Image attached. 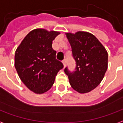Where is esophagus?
<instances>
[{"label":"esophagus","mask_w":123,"mask_h":123,"mask_svg":"<svg viewBox=\"0 0 123 123\" xmlns=\"http://www.w3.org/2000/svg\"><path fill=\"white\" fill-rule=\"evenodd\" d=\"M62 63H63L64 67H66V65H67V59H64V60L62 61Z\"/></svg>","instance_id":"obj_1"}]
</instances>
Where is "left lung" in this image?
Here are the masks:
<instances>
[{
  "label": "left lung",
  "mask_w": 123,
  "mask_h": 123,
  "mask_svg": "<svg viewBox=\"0 0 123 123\" xmlns=\"http://www.w3.org/2000/svg\"><path fill=\"white\" fill-rule=\"evenodd\" d=\"M76 62L74 71L64 68L74 90L88 93L98 86L107 69L108 55L105 47L92 33L78 31L67 33Z\"/></svg>",
  "instance_id": "8db88e82"
}]
</instances>
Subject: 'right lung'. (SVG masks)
I'll return each mask as SVG.
<instances>
[{
    "label": "right lung",
    "mask_w": 123,
    "mask_h": 123,
    "mask_svg": "<svg viewBox=\"0 0 123 123\" xmlns=\"http://www.w3.org/2000/svg\"><path fill=\"white\" fill-rule=\"evenodd\" d=\"M59 33L35 29L25 36L16 51L14 65L19 77L35 93L48 91L64 67L52 47L53 41Z\"/></svg>",
    "instance_id": "right-lung-1"
}]
</instances>
